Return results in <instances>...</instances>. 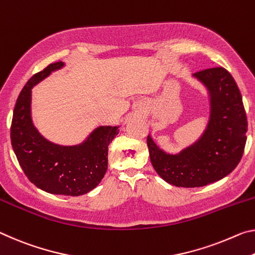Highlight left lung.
I'll return each instance as SVG.
<instances>
[{"mask_svg": "<svg viewBox=\"0 0 255 255\" xmlns=\"http://www.w3.org/2000/svg\"><path fill=\"white\" fill-rule=\"evenodd\" d=\"M193 77L207 87L210 120L201 137L177 155H169L148 135L150 160L159 176L178 187H200L232 173L243 156L248 119L243 100L232 74L210 68Z\"/></svg>", "mask_w": 255, "mask_h": 255, "instance_id": "obj_1", "label": "left lung"}]
</instances>
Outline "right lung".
Listing matches in <instances>:
<instances>
[{"label": "right lung", "mask_w": 255, "mask_h": 255, "mask_svg": "<svg viewBox=\"0 0 255 255\" xmlns=\"http://www.w3.org/2000/svg\"><path fill=\"white\" fill-rule=\"evenodd\" d=\"M63 62L49 64L33 74L16 99L11 123V143L29 181L52 194L78 197L97 186L107 170L108 145L119 127H99L79 145H58L46 140L31 121L32 87L61 69Z\"/></svg>", "instance_id": "1"}]
</instances>
